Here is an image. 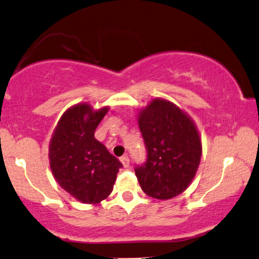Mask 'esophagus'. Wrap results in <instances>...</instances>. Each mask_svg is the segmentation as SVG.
<instances>
[{
    "label": "esophagus",
    "mask_w": 259,
    "mask_h": 259,
    "mask_svg": "<svg viewBox=\"0 0 259 259\" xmlns=\"http://www.w3.org/2000/svg\"><path fill=\"white\" fill-rule=\"evenodd\" d=\"M120 162L123 163L124 167H129V163H130V159H129V156H127V155H124V156H122V158H120Z\"/></svg>",
    "instance_id": "34e87169"
}]
</instances>
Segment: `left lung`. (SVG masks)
Segmentation results:
<instances>
[{
  "label": "left lung",
  "instance_id": "left-lung-1",
  "mask_svg": "<svg viewBox=\"0 0 259 259\" xmlns=\"http://www.w3.org/2000/svg\"><path fill=\"white\" fill-rule=\"evenodd\" d=\"M139 125L147 150L146 161L135 166L141 189L158 199L182 194L194 179L202 155L192 120L175 104L155 99L141 111Z\"/></svg>",
  "mask_w": 259,
  "mask_h": 259
}]
</instances>
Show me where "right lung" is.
<instances>
[{"label":"right lung","instance_id":"right-lung-1","mask_svg":"<svg viewBox=\"0 0 259 259\" xmlns=\"http://www.w3.org/2000/svg\"><path fill=\"white\" fill-rule=\"evenodd\" d=\"M107 107L87 104L67 110L50 142V167L58 184L82 203H99L111 194L122 162L94 137Z\"/></svg>","mask_w":259,"mask_h":259}]
</instances>
